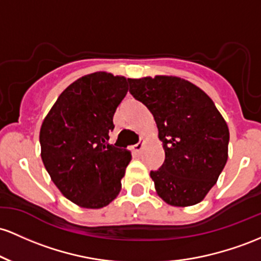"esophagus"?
<instances>
[{"label":"esophagus","instance_id":"1","mask_svg":"<svg viewBox=\"0 0 261 261\" xmlns=\"http://www.w3.org/2000/svg\"><path fill=\"white\" fill-rule=\"evenodd\" d=\"M144 144H145L144 140H140V142L138 143V144L133 145V150H134V151H137V153H139V151L142 150V149H143V146H144Z\"/></svg>","mask_w":261,"mask_h":261}]
</instances>
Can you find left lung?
Segmentation results:
<instances>
[{"mask_svg":"<svg viewBox=\"0 0 261 261\" xmlns=\"http://www.w3.org/2000/svg\"><path fill=\"white\" fill-rule=\"evenodd\" d=\"M134 98L150 111L165 151L150 171L156 194L168 204L194 206L217 182L228 159L229 130L212 99L176 76L128 79Z\"/></svg>","mask_w":261,"mask_h":261,"instance_id":"obj_1","label":"left lung"}]
</instances>
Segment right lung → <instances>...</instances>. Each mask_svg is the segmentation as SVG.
Wrapping results in <instances>:
<instances>
[{"mask_svg": "<svg viewBox=\"0 0 261 261\" xmlns=\"http://www.w3.org/2000/svg\"><path fill=\"white\" fill-rule=\"evenodd\" d=\"M128 92L124 76L98 71L66 87L42 123V160L67 200L102 208L118 196L130 151L108 143L113 116Z\"/></svg>", "mask_w": 261, "mask_h": 261, "instance_id": "1", "label": "right lung"}]
</instances>
